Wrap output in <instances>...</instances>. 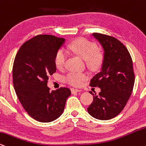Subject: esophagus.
<instances>
[{"label":"esophagus","mask_w":146,"mask_h":146,"mask_svg":"<svg viewBox=\"0 0 146 146\" xmlns=\"http://www.w3.org/2000/svg\"><path fill=\"white\" fill-rule=\"evenodd\" d=\"M82 90H77V89H74V88H72L71 89V92L72 94H74V93H77V92H81Z\"/></svg>","instance_id":"1"}]
</instances>
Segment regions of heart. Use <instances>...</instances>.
<instances>
[{
    "label": "heart",
    "mask_w": 146,
    "mask_h": 146,
    "mask_svg": "<svg viewBox=\"0 0 146 146\" xmlns=\"http://www.w3.org/2000/svg\"><path fill=\"white\" fill-rule=\"evenodd\" d=\"M69 48L76 55L86 60L90 66L94 67L99 63L100 54L97 52V47L94 43L85 39H77L69 45ZM67 59V54L64 50H59L54 58V63L58 69L64 68ZM88 78L87 74L70 72L65 77V80L70 85L80 87Z\"/></svg>",
    "instance_id": "obj_1"
}]
</instances>
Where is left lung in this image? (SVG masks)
I'll return each mask as SVG.
<instances>
[{
    "label": "left lung",
    "mask_w": 146,
    "mask_h": 146,
    "mask_svg": "<svg viewBox=\"0 0 146 146\" xmlns=\"http://www.w3.org/2000/svg\"><path fill=\"white\" fill-rule=\"evenodd\" d=\"M92 35L104 50L101 70L91 80L92 87H98V96L87 108L96 119L108 120L119 115L131 97L135 83L132 58L122 43L113 37L94 33Z\"/></svg>",
    "instance_id": "1"
}]
</instances>
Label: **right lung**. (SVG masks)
<instances>
[{"mask_svg": "<svg viewBox=\"0 0 146 146\" xmlns=\"http://www.w3.org/2000/svg\"><path fill=\"white\" fill-rule=\"evenodd\" d=\"M66 39L39 35L22 44L13 66V87L20 103L31 117L50 122L61 115L71 91L61 87L50 92L47 83L56 72L54 58Z\"/></svg>", "mask_w": 146, "mask_h": 146, "instance_id": "add662e5", "label": "right lung"}]
</instances>
